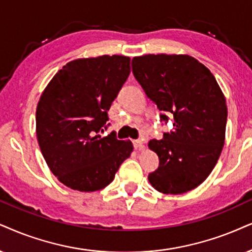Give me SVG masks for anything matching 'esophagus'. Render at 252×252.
<instances>
[{"label":"esophagus","mask_w":252,"mask_h":252,"mask_svg":"<svg viewBox=\"0 0 252 252\" xmlns=\"http://www.w3.org/2000/svg\"><path fill=\"white\" fill-rule=\"evenodd\" d=\"M132 143H133V148L136 150L144 148V145H143V139H135V141H132Z\"/></svg>","instance_id":"34e87169"}]
</instances>
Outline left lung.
<instances>
[{
    "label": "left lung",
    "mask_w": 252,
    "mask_h": 252,
    "mask_svg": "<svg viewBox=\"0 0 252 252\" xmlns=\"http://www.w3.org/2000/svg\"><path fill=\"white\" fill-rule=\"evenodd\" d=\"M132 73L152 102L160 121L173 116V130L149 148L158 155L159 166L149 174L158 192L183 194L206 180L224 145L228 109L212 72L186 55L135 57Z\"/></svg>",
    "instance_id": "1"
}]
</instances>
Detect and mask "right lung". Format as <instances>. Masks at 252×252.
<instances>
[{
  "mask_svg": "<svg viewBox=\"0 0 252 252\" xmlns=\"http://www.w3.org/2000/svg\"><path fill=\"white\" fill-rule=\"evenodd\" d=\"M130 74V58L101 56L66 63L47 85L36 111L40 151L60 183L80 192L108 186L130 157V141L106 137L108 110Z\"/></svg>",
  "mask_w": 252,
  "mask_h": 252,
  "instance_id": "1",
  "label": "right lung"
}]
</instances>
